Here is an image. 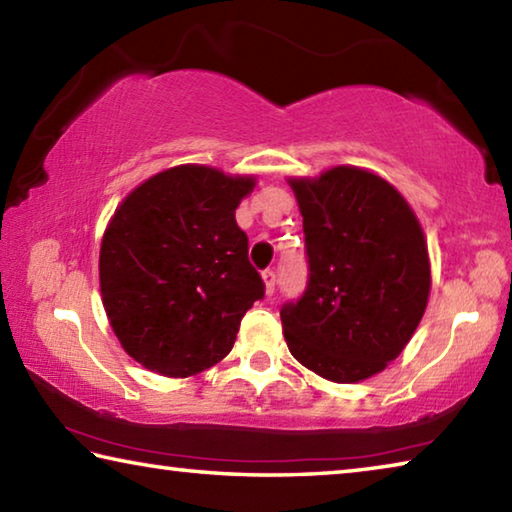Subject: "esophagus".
<instances>
[{
    "instance_id": "obj_1",
    "label": "esophagus",
    "mask_w": 512,
    "mask_h": 512,
    "mask_svg": "<svg viewBox=\"0 0 512 512\" xmlns=\"http://www.w3.org/2000/svg\"><path fill=\"white\" fill-rule=\"evenodd\" d=\"M262 277H264V284H266V293L271 296V293L275 291V271H273V268H266Z\"/></svg>"
}]
</instances>
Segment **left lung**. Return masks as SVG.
<instances>
[{
	"label": "left lung",
	"mask_w": 512,
	"mask_h": 512,
	"mask_svg": "<svg viewBox=\"0 0 512 512\" xmlns=\"http://www.w3.org/2000/svg\"><path fill=\"white\" fill-rule=\"evenodd\" d=\"M305 230L309 277L280 309L293 357L336 384L400 357L427 309V241L393 185L357 167L289 180Z\"/></svg>",
	"instance_id": "left-lung-1"
}]
</instances>
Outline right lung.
Segmentation results:
<instances>
[{"instance_id": "obj_1", "label": "right lung", "mask_w": 512, "mask_h": 512, "mask_svg": "<svg viewBox=\"0 0 512 512\" xmlns=\"http://www.w3.org/2000/svg\"><path fill=\"white\" fill-rule=\"evenodd\" d=\"M253 187L250 176L183 164L117 207L101 241V296L121 348L144 368L189 377L214 366L264 298L235 219Z\"/></svg>"}]
</instances>
